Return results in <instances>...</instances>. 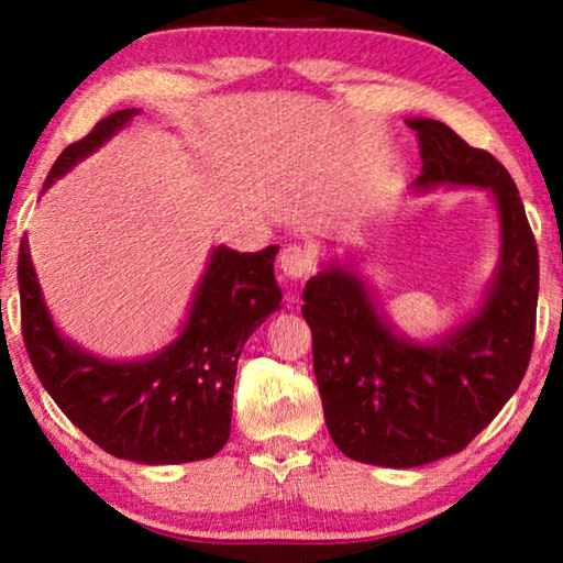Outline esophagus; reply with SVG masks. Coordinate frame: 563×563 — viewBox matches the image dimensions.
<instances>
[{
	"instance_id": "34e87169",
	"label": "esophagus",
	"mask_w": 563,
	"mask_h": 563,
	"mask_svg": "<svg viewBox=\"0 0 563 563\" xmlns=\"http://www.w3.org/2000/svg\"><path fill=\"white\" fill-rule=\"evenodd\" d=\"M279 268L287 279L299 282L312 272V256L302 249V245H289V249L282 251Z\"/></svg>"
}]
</instances>
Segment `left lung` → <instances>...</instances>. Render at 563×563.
I'll return each mask as SVG.
<instances>
[{"label": "left lung", "instance_id": "1", "mask_svg": "<svg viewBox=\"0 0 563 563\" xmlns=\"http://www.w3.org/2000/svg\"><path fill=\"white\" fill-rule=\"evenodd\" d=\"M422 172L415 191L487 189L497 207L499 261L472 314L433 341L391 325L374 291L330 261L307 282L302 314L330 438L361 464L412 468L466 449L526 376L536 338L538 249L507 168L449 125L407 120Z\"/></svg>", "mask_w": 563, "mask_h": 563}]
</instances>
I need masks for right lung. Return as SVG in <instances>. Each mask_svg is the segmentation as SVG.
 Masks as SVG:
<instances>
[{"instance_id":"1","label":"right lung","mask_w":563,"mask_h":563,"mask_svg":"<svg viewBox=\"0 0 563 563\" xmlns=\"http://www.w3.org/2000/svg\"><path fill=\"white\" fill-rule=\"evenodd\" d=\"M141 114L118 110L99 120L53 164L43 191L102 148ZM279 245L238 253L214 245L179 335L158 353L135 361L102 358L60 333L20 243L18 282L22 338L37 379L68 420L99 449L137 464H187L210 459L230 438L238 358L253 330L282 307L274 276Z\"/></svg>"}]
</instances>
